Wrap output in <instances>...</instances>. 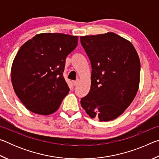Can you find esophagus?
<instances>
[{
	"label": "esophagus",
	"mask_w": 159,
	"mask_h": 159,
	"mask_svg": "<svg viewBox=\"0 0 159 159\" xmlns=\"http://www.w3.org/2000/svg\"><path fill=\"white\" fill-rule=\"evenodd\" d=\"M73 83H74V86H76L78 84H79V80H75V81H74Z\"/></svg>",
	"instance_id": "34e87169"
}]
</instances>
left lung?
<instances>
[{"label": "left lung", "instance_id": "obj_1", "mask_svg": "<svg viewBox=\"0 0 159 159\" xmlns=\"http://www.w3.org/2000/svg\"><path fill=\"white\" fill-rule=\"evenodd\" d=\"M92 66L89 93L80 104L92 118L108 121L119 116L138 92L140 61L130 42L112 32L80 36Z\"/></svg>", "mask_w": 159, "mask_h": 159}]
</instances>
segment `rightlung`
Listing matches in <instances>:
<instances>
[{"mask_svg": "<svg viewBox=\"0 0 159 159\" xmlns=\"http://www.w3.org/2000/svg\"><path fill=\"white\" fill-rule=\"evenodd\" d=\"M77 44V36L44 33L20 48L11 80L16 95L29 111L49 115L58 109L70 90L63 76L66 58Z\"/></svg>", "mask_w": 159, "mask_h": 159, "instance_id": "1", "label": "right lung"}]
</instances>
